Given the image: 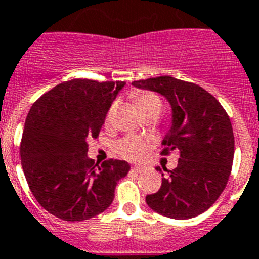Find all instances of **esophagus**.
<instances>
[{"instance_id":"34e87169","label":"esophagus","mask_w":259,"mask_h":259,"mask_svg":"<svg viewBox=\"0 0 259 259\" xmlns=\"http://www.w3.org/2000/svg\"><path fill=\"white\" fill-rule=\"evenodd\" d=\"M142 169H143L142 167H133L132 168L133 172H136V173H141V172H142Z\"/></svg>"}]
</instances>
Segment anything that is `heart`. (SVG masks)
Segmentation results:
<instances>
[{
    "instance_id": "heart-1",
    "label": "heart",
    "mask_w": 259,
    "mask_h": 259,
    "mask_svg": "<svg viewBox=\"0 0 259 259\" xmlns=\"http://www.w3.org/2000/svg\"><path fill=\"white\" fill-rule=\"evenodd\" d=\"M136 102L138 104V107L141 108V111L145 112L150 108L159 107L161 108V102L160 99L155 95L154 92L150 91H141L137 92L136 95ZM117 103H112L111 107L108 108L107 116H105V122L109 123L112 121L114 116V112H116ZM148 150V143L146 141H143L142 138H139L137 136H126L125 138L120 139L118 142L116 143V152L120 156L125 157L127 160H141L146 156Z\"/></svg>"
}]
</instances>
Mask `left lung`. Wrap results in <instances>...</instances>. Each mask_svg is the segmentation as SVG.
Returning <instances> with one entry per match:
<instances>
[{"label": "left lung", "instance_id": "8db88e82", "mask_svg": "<svg viewBox=\"0 0 259 259\" xmlns=\"http://www.w3.org/2000/svg\"><path fill=\"white\" fill-rule=\"evenodd\" d=\"M133 86L159 92L172 107V127L161 155L180 154L179 164L146 197L150 208L172 219L198 217L217 202L232 170L235 137L226 109L195 83L163 75L134 80ZM160 167L156 170L161 172ZM161 176H164L161 173Z\"/></svg>", "mask_w": 259, "mask_h": 259}]
</instances>
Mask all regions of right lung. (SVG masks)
Instances as JSON below:
<instances>
[{"label":"right lung","instance_id":"1","mask_svg":"<svg viewBox=\"0 0 259 259\" xmlns=\"http://www.w3.org/2000/svg\"><path fill=\"white\" fill-rule=\"evenodd\" d=\"M125 82L71 79L57 84L32 104L21 142V160L31 193L44 210L66 222H82L107 210L125 160L87 157L108 108Z\"/></svg>","mask_w":259,"mask_h":259}]
</instances>
